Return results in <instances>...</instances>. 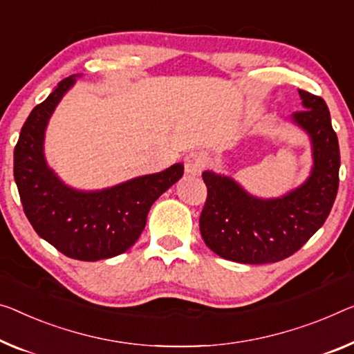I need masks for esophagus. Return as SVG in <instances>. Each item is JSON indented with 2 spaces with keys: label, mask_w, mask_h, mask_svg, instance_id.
<instances>
[{
  "label": "esophagus",
  "mask_w": 354,
  "mask_h": 354,
  "mask_svg": "<svg viewBox=\"0 0 354 354\" xmlns=\"http://www.w3.org/2000/svg\"><path fill=\"white\" fill-rule=\"evenodd\" d=\"M209 158L204 151H192L185 156V172L192 174V176H199L207 166Z\"/></svg>",
  "instance_id": "34e87169"
}]
</instances>
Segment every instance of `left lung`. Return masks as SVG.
<instances>
[{"instance_id": "left-lung-1", "label": "left lung", "mask_w": 354, "mask_h": 354, "mask_svg": "<svg viewBox=\"0 0 354 354\" xmlns=\"http://www.w3.org/2000/svg\"><path fill=\"white\" fill-rule=\"evenodd\" d=\"M304 111L292 118L312 138L308 180L279 199H257L227 177L204 172L207 199L199 216L205 245L243 264L277 263L296 253L324 225L339 189V139L323 97L299 90Z\"/></svg>"}]
</instances>
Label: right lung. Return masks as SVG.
I'll return each mask as SVG.
<instances>
[{
    "instance_id": "right-lung-1",
    "label": "right lung",
    "mask_w": 354,
    "mask_h": 354,
    "mask_svg": "<svg viewBox=\"0 0 354 354\" xmlns=\"http://www.w3.org/2000/svg\"><path fill=\"white\" fill-rule=\"evenodd\" d=\"M74 80V75L62 80L26 118L14 149V178L37 236L68 258L97 261L134 245L151 204L183 176V165L93 193L75 192L59 182L46 165L42 142L53 109Z\"/></svg>"
}]
</instances>
